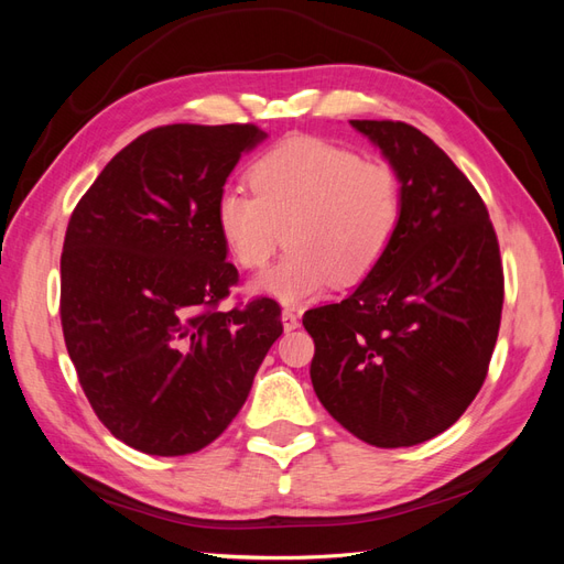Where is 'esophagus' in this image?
Masks as SVG:
<instances>
[{
  "instance_id": "34e87169",
  "label": "esophagus",
  "mask_w": 564,
  "mask_h": 564,
  "mask_svg": "<svg viewBox=\"0 0 564 564\" xmlns=\"http://www.w3.org/2000/svg\"><path fill=\"white\" fill-rule=\"evenodd\" d=\"M282 327H284V332H294L299 327V315L294 311L284 308L282 311Z\"/></svg>"
}]
</instances>
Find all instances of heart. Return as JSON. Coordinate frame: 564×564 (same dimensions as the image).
Listing matches in <instances>:
<instances>
[{
    "instance_id": "heart-1",
    "label": "heart",
    "mask_w": 564,
    "mask_h": 564,
    "mask_svg": "<svg viewBox=\"0 0 564 564\" xmlns=\"http://www.w3.org/2000/svg\"><path fill=\"white\" fill-rule=\"evenodd\" d=\"M247 187L216 197L220 242L242 268H261L282 245L289 251L253 282L282 303L319 296L334 280L355 284L381 263L402 218V181L381 160L315 135H289L249 166Z\"/></svg>"
}]
</instances>
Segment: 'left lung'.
Listing matches in <instances>:
<instances>
[{
    "label": "left lung",
    "instance_id": "obj_1",
    "mask_svg": "<svg viewBox=\"0 0 564 564\" xmlns=\"http://www.w3.org/2000/svg\"><path fill=\"white\" fill-rule=\"evenodd\" d=\"M402 181L381 263L340 303L303 315L324 409L367 445L412 447L447 431L480 392L503 308L499 240L482 197L416 127L350 119Z\"/></svg>",
    "mask_w": 564,
    "mask_h": 564
}]
</instances>
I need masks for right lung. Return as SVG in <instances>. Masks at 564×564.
I'll return each instance as SVG.
<instances>
[{
    "label": "right lung",
    "mask_w": 564,
    "mask_h": 564,
    "mask_svg": "<svg viewBox=\"0 0 564 564\" xmlns=\"http://www.w3.org/2000/svg\"><path fill=\"white\" fill-rule=\"evenodd\" d=\"M256 124H166L108 162L70 216L61 324L100 423L152 456L224 433L282 334L275 299L220 311L240 282L214 207Z\"/></svg>",
    "instance_id": "1"
}]
</instances>
